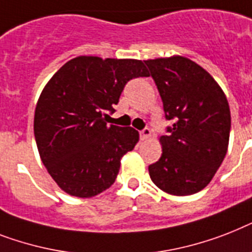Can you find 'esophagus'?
Here are the masks:
<instances>
[{
	"label": "esophagus",
	"instance_id": "obj_1",
	"mask_svg": "<svg viewBox=\"0 0 252 252\" xmlns=\"http://www.w3.org/2000/svg\"><path fill=\"white\" fill-rule=\"evenodd\" d=\"M150 134H151V130L149 129V128H144L142 130H140V138L142 141L147 140V138L150 137Z\"/></svg>",
	"mask_w": 252,
	"mask_h": 252
}]
</instances>
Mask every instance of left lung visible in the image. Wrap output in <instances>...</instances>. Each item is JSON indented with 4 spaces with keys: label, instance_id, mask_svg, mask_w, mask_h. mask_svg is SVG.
Returning a JSON list of instances; mask_svg holds the SVG:
<instances>
[{
    "label": "left lung",
    "instance_id": "obj_1",
    "mask_svg": "<svg viewBox=\"0 0 252 252\" xmlns=\"http://www.w3.org/2000/svg\"><path fill=\"white\" fill-rule=\"evenodd\" d=\"M173 123L160 137L163 153L149 165L153 183L172 195L198 193L225 158L230 110L225 94L199 64L184 57L145 61Z\"/></svg>",
    "mask_w": 252,
    "mask_h": 252
}]
</instances>
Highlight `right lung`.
Segmentation results:
<instances>
[{
    "label": "right lung",
    "mask_w": 252,
    "mask_h": 252,
    "mask_svg": "<svg viewBox=\"0 0 252 252\" xmlns=\"http://www.w3.org/2000/svg\"><path fill=\"white\" fill-rule=\"evenodd\" d=\"M149 76L137 59L77 57L49 80L34 111V138L41 160L69 195L91 198L108 189L120 159L133 150L138 132L108 126L126 84Z\"/></svg>",
    "instance_id": "add662e5"
}]
</instances>
